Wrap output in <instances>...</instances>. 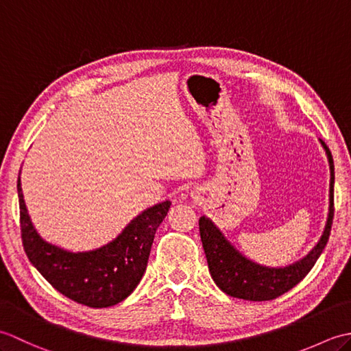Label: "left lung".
Listing matches in <instances>:
<instances>
[{"label": "left lung", "mask_w": 351, "mask_h": 351, "mask_svg": "<svg viewBox=\"0 0 351 351\" xmlns=\"http://www.w3.org/2000/svg\"><path fill=\"white\" fill-rule=\"evenodd\" d=\"M322 145L329 158L330 166V205L329 217L324 228V232L317 245L306 256L297 263L287 267H264L243 256L214 223L202 215L199 219L200 240L208 261V268L217 287L230 297L244 299L250 302L273 300L276 297L285 294L287 291L294 288L297 283L304 279L311 268L315 265L317 259L322 255L327 241H329L332 221H333V185H335V167L333 158L323 140Z\"/></svg>", "instance_id": "obj_1"}]
</instances>
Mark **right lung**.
Wrapping results in <instances>:
<instances>
[{
  "label": "right lung",
  "mask_w": 351,
  "mask_h": 351,
  "mask_svg": "<svg viewBox=\"0 0 351 351\" xmlns=\"http://www.w3.org/2000/svg\"><path fill=\"white\" fill-rule=\"evenodd\" d=\"M18 196L22 244L29 263L58 293L90 308L113 306L136 289L145 274L156 229L170 208V200L147 208L113 241L75 253L52 245L37 234L27 213L19 178Z\"/></svg>",
  "instance_id": "add662e5"
}]
</instances>
